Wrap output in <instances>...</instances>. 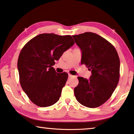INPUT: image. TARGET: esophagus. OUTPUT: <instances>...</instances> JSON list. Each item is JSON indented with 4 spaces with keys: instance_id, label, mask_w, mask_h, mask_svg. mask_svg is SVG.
I'll return each mask as SVG.
<instances>
[{
    "instance_id": "obj_1",
    "label": "esophagus",
    "mask_w": 134,
    "mask_h": 134,
    "mask_svg": "<svg viewBox=\"0 0 134 134\" xmlns=\"http://www.w3.org/2000/svg\"><path fill=\"white\" fill-rule=\"evenodd\" d=\"M69 77H75V76L71 75V74H69Z\"/></svg>"
}]
</instances>
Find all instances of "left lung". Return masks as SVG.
<instances>
[{
	"label": "left lung",
	"mask_w": 134,
	"mask_h": 134,
	"mask_svg": "<svg viewBox=\"0 0 134 134\" xmlns=\"http://www.w3.org/2000/svg\"><path fill=\"white\" fill-rule=\"evenodd\" d=\"M81 49L82 64L91 71L89 79L78 77L74 89L76 99L89 108L101 105L111 96L120 77V59L115 48L97 34L86 32L72 36Z\"/></svg>",
	"instance_id": "8db88e82"
}]
</instances>
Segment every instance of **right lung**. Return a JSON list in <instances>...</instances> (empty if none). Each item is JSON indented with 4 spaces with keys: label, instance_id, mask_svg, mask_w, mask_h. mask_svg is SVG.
<instances>
[{
    "label": "right lung",
    "instance_id": "right-lung-1",
    "mask_svg": "<svg viewBox=\"0 0 134 134\" xmlns=\"http://www.w3.org/2000/svg\"><path fill=\"white\" fill-rule=\"evenodd\" d=\"M75 44L71 36L40 34L25 44L18 57L17 67L21 88L37 106L55 104L68 78L52 66L63 54Z\"/></svg>",
    "mask_w": 134,
    "mask_h": 134
}]
</instances>
